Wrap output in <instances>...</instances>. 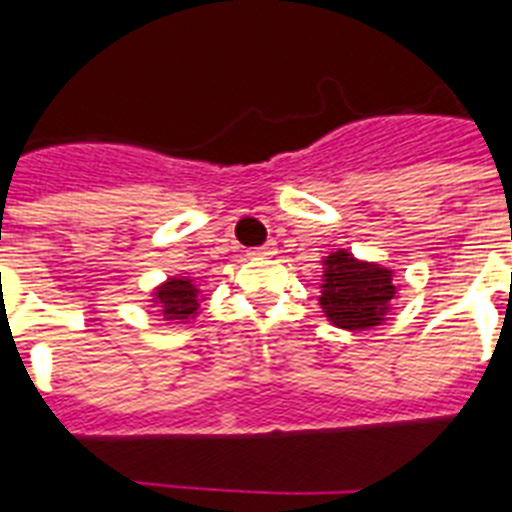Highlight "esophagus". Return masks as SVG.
Wrapping results in <instances>:
<instances>
[{
    "label": "esophagus",
    "instance_id": "obj_1",
    "mask_svg": "<svg viewBox=\"0 0 512 512\" xmlns=\"http://www.w3.org/2000/svg\"><path fill=\"white\" fill-rule=\"evenodd\" d=\"M249 255H252V257H271V255H276V241H265L263 247L252 249Z\"/></svg>",
    "mask_w": 512,
    "mask_h": 512
}]
</instances>
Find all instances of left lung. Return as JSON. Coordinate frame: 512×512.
Wrapping results in <instances>:
<instances>
[{"label":"left lung","instance_id":"8db88e82","mask_svg":"<svg viewBox=\"0 0 512 512\" xmlns=\"http://www.w3.org/2000/svg\"><path fill=\"white\" fill-rule=\"evenodd\" d=\"M321 281V311L335 327L350 332L380 327L390 313V303L396 300L393 271L356 260L348 249L324 257Z\"/></svg>","mask_w":512,"mask_h":512}]
</instances>
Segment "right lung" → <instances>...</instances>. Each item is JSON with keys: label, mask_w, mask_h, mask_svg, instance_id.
Here are the masks:
<instances>
[{"label": "right lung", "mask_w": 512, "mask_h": 512, "mask_svg": "<svg viewBox=\"0 0 512 512\" xmlns=\"http://www.w3.org/2000/svg\"><path fill=\"white\" fill-rule=\"evenodd\" d=\"M199 300V287L188 276H172L154 289V305L162 308L164 319L175 324L193 319L199 311Z\"/></svg>", "instance_id": "right-lung-1"}]
</instances>
